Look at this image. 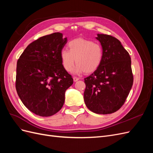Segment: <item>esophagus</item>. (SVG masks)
<instances>
[{"label": "esophagus", "mask_w": 153, "mask_h": 153, "mask_svg": "<svg viewBox=\"0 0 153 153\" xmlns=\"http://www.w3.org/2000/svg\"><path fill=\"white\" fill-rule=\"evenodd\" d=\"M78 80H79V78H78V77H76V76H74V77H73V81H74V82H76V81H78Z\"/></svg>", "instance_id": "obj_1"}]
</instances>
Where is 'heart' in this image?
I'll list each match as a JSON object with an SVG mask.
<instances>
[{"label": "heart", "mask_w": 153, "mask_h": 153, "mask_svg": "<svg viewBox=\"0 0 153 153\" xmlns=\"http://www.w3.org/2000/svg\"><path fill=\"white\" fill-rule=\"evenodd\" d=\"M68 50H61L62 65L68 72H70L76 64L75 72L91 73L100 67L103 58V49L98 43H94L89 39L78 38L69 41Z\"/></svg>", "instance_id": "obj_1"}]
</instances>
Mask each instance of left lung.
<instances>
[{"mask_svg":"<svg viewBox=\"0 0 153 153\" xmlns=\"http://www.w3.org/2000/svg\"><path fill=\"white\" fill-rule=\"evenodd\" d=\"M96 39L103 47V58L98 69L84 78V101L96 114H112L124 105L133 85L131 57L114 37L98 34Z\"/></svg>","mask_w":153,"mask_h":153,"instance_id":"8db88e82","label":"left lung"}]
</instances>
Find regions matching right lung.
<instances>
[{
	"label": "right lung",
	"mask_w": 153,
	"mask_h": 153,
	"mask_svg": "<svg viewBox=\"0 0 153 153\" xmlns=\"http://www.w3.org/2000/svg\"><path fill=\"white\" fill-rule=\"evenodd\" d=\"M67 43L55 32L29 44L17 61L16 89L32 112L49 117L58 112L65 100V91L73 83L64 69L60 54Z\"/></svg>",
	"instance_id": "add662e5"
}]
</instances>
